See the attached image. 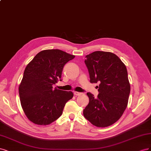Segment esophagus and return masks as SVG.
<instances>
[{"mask_svg":"<svg viewBox=\"0 0 151 151\" xmlns=\"http://www.w3.org/2000/svg\"><path fill=\"white\" fill-rule=\"evenodd\" d=\"M81 94V93H80V92H78V91H75L74 92V95L75 96H78V95H80Z\"/></svg>","mask_w":151,"mask_h":151,"instance_id":"obj_1","label":"esophagus"}]
</instances>
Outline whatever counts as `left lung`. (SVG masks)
Wrapping results in <instances>:
<instances>
[{
  "label": "left lung",
  "instance_id": "1",
  "mask_svg": "<svg viewBox=\"0 0 151 151\" xmlns=\"http://www.w3.org/2000/svg\"><path fill=\"white\" fill-rule=\"evenodd\" d=\"M90 83H99L96 98L87 93L89 103L83 115L91 124L105 127L116 122L127 107L130 86L124 63L110 52L95 51L86 56Z\"/></svg>",
  "mask_w": 151,
  "mask_h": 151
}]
</instances>
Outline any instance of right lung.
Listing matches in <instances>:
<instances>
[{"instance_id": "1", "label": "right lung", "mask_w": 151, "mask_h": 151, "mask_svg": "<svg viewBox=\"0 0 151 151\" xmlns=\"http://www.w3.org/2000/svg\"><path fill=\"white\" fill-rule=\"evenodd\" d=\"M75 57L60 50H43L26 67L19 93L24 114L34 124H51L73 98L72 91L54 89L52 85L61 81L63 67Z\"/></svg>"}]
</instances>
